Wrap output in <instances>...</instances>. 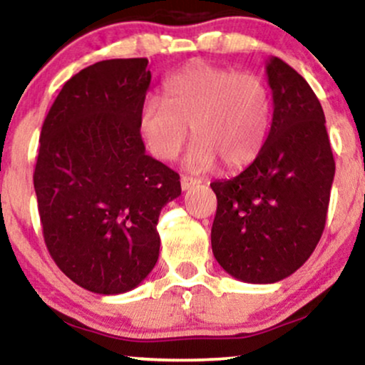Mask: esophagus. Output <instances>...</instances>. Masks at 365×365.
I'll return each mask as SVG.
<instances>
[{
  "label": "esophagus",
  "instance_id": "esophagus-1",
  "mask_svg": "<svg viewBox=\"0 0 365 365\" xmlns=\"http://www.w3.org/2000/svg\"><path fill=\"white\" fill-rule=\"evenodd\" d=\"M180 183H182V190H188V188L198 185V183H200V180L193 178V177H182L180 178Z\"/></svg>",
  "mask_w": 365,
  "mask_h": 365
}]
</instances>
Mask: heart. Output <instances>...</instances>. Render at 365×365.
<instances>
[{"label": "heart", "instance_id": "obj_1", "mask_svg": "<svg viewBox=\"0 0 365 365\" xmlns=\"http://www.w3.org/2000/svg\"><path fill=\"white\" fill-rule=\"evenodd\" d=\"M163 98H148L140 109L141 138L155 158H177L188 128L197 140L185 165L195 172L219 160L227 170H239L259 156L273 109L259 76L192 62L165 81Z\"/></svg>", "mask_w": 365, "mask_h": 365}]
</instances>
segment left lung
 <instances>
[{
  "label": "left lung",
  "mask_w": 365,
  "mask_h": 365,
  "mask_svg": "<svg viewBox=\"0 0 365 365\" xmlns=\"http://www.w3.org/2000/svg\"><path fill=\"white\" fill-rule=\"evenodd\" d=\"M273 91V123L261 153L217 195L212 252L244 283L288 278L315 251L325 229L335 161L322 104L288 63H266Z\"/></svg>",
  "instance_id": "left-lung-1"
}]
</instances>
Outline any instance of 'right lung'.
Wrapping results in <instances>:
<instances>
[{
	"mask_svg": "<svg viewBox=\"0 0 365 365\" xmlns=\"http://www.w3.org/2000/svg\"><path fill=\"white\" fill-rule=\"evenodd\" d=\"M146 58H113L68 79L40 135L34 185L47 249L67 278L99 294L131 292L160 255V212L180 177L146 155L140 109Z\"/></svg>",
	"mask_w": 365,
	"mask_h": 365,
	"instance_id": "obj_1",
	"label": "right lung"
}]
</instances>
